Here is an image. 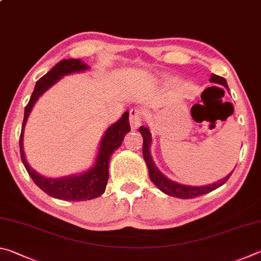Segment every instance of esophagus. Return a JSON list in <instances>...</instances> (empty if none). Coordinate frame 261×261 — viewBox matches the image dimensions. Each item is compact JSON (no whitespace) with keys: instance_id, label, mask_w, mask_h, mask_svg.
I'll list each match as a JSON object with an SVG mask.
<instances>
[{"instance_id":"obj_1","label":"esophagus","mask_w":261,"mask_h":261,"mask_svg":"<svg viewBox=\"0 0 261 261\" xmlns=\"http://www.w3.org/2000/svg\"><path fill=\"white\" fill-rule=\"evenodd\" d=\"M144 112L140 109H132L129 111V122L132 129H138L143 121Z\"/></svg>"}]
</instances>
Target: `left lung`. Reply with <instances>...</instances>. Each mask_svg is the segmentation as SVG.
Segmentation results:
<instances>
[{
    "mask_svg": "<svg viewBox=\"0 0 261 261\" xmlns=\"http://www.w3.org/2000/svg\"><path fill=\"white\" fill-rule=\"evenodd\" d=\"M210 81L214 82V84L222 85L223 87H226V88L228 89V85H227V81L225 77L212 74L211 76H210ZM140 133L142 134V138H143V158H144L145 163H147V166L149 170V176L153 184L156 185L158 188L163 191V193L173 196V197L181 198V199L195 198V197H198V196H200V195L211 193L212 190L219 188V187H221L223 184H225V182H227V180L229 179V176L231 175L232 172L230 173V174H228L227 176L223 177V179L219 180L218 182H214V184H212V185L200 186V187L186 186V185L177 184V182H175V181H172L158 170L152 161L151 152H150V145H151L152 139H151V133H150L149 128L141 126Z\"/></svg>",
    "mask_w": 261,
    "mask_h": 261,
    "instance_id": "1",
    "label": "left lung"
}]
</instances>
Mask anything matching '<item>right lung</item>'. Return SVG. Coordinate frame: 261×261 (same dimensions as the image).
<instances>
[{
	"label": "right lung",
	"instance_id": "right-lung-1",
	"mask_svg": "<svg viewBox=\"0 0 261 261\" xmlns=\"http://www.w3.org/2000/svg\"><path fill=\"white\" fill-rule=\"evenodd\" d=\"M89 66L82 63L80 59H64L57 63L47 74H44L41 79L36 81L34 91L32 93L30 102L27 103L22 120L19 149L21 162L24 164L27 173H29L34 184L43 190L45 194L51 196L54 198L63 200H73V202H81V200L94 199L102 195L105 191V187L109 179V163L111 154L120 147L125 136L128 132H130L129 126V113L127 111L122 114V117L117 122L110 126L105 132L102 140H100L97 157L95 159L94 166L88 171L82 172L80 174L63 176V177H45L39 174L32 168L26 161L24 147H22V139H24V129L30 113L33 109L34 104L45 90L54 86L56 82L62 79L64 75L71 73L82 72L88 70Z\"/></svg>",
	"mask_w": 261,
	"mask_h": 261
}]
</instances>
